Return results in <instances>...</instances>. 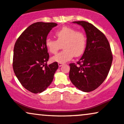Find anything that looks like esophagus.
<instances>
[{
  "label": "esophagus",
  "instance_id": "esophagus-1",
  "mask_svg": "<svg viewBox=\"0 0 124 124\" xmlns=\"http://www.w3.org/2000/svg\"><path fill=\"white\" fill-rule=\"evenodd\" d=\"M58 65H59V67H62V65H63V63H61V62H59L58 63Z\"/></svg>",
  "mask_w": 124,
  "mask_h": 124
}]
</instances>
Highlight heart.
Here are the masks:
<instances>
[{"instance_id":"1","label":"heart","mask_w":124,"mask_h":124,"mask_svg":"<svg viewBox=\"0 0 124 124\" xmlns=\"http://www.w3.org/2000/svg\"><path fill=\"white\" fill-rule=\"evenodd\" d=\"M57 40L47 38L45 46L49 52L56 54L62 45L64 50L52 58L53 62L64 63L73 57H79L85 51L86 38L83 32L69 27H64L55 33Z\"/></svg>"}]
</instances>
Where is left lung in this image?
I'll list each match as a JSON object with an SVG mask.
<instances>
[{
	"label": "left lung",
	"instance_id": "8db88e82",
	"mask_svg": "<svg viewBox=\"0 0 124 124\" xmlns=\"http://www.w3.org/2000/svg\"><path fill=\"white\" fill-rule=\"evenodd\" d=\"M84 28L86 34V46L82 57L70 64L71 82L83 92H89L98 88L111 68L113 55L109 42L103 32L86 21H74Z\"/></svg>",
	"mask_w": 124,
	"mask_h": 124
}]
</instances>
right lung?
Returning a JSON list of instances; mask_svg holds the SVG:
<instances>
[{"label": "right lung", "mask_w": 124, "mask_h": 124, "mask_svg": "<svg viewBox=\"0 0 124 124\" xmlns=\"http://www.w3.org/2000/svg\"><path fill=\"white\" fill-rule=\"evenodd\" d=\"M57 25L33 23L21 33L14 45L13 70L23 86L33 93L42 92L50 85L59 67L57 62L47 64L49 54L45 46L48 33Z\"/></svg>", "instance_id": "1"}]
</instances>
